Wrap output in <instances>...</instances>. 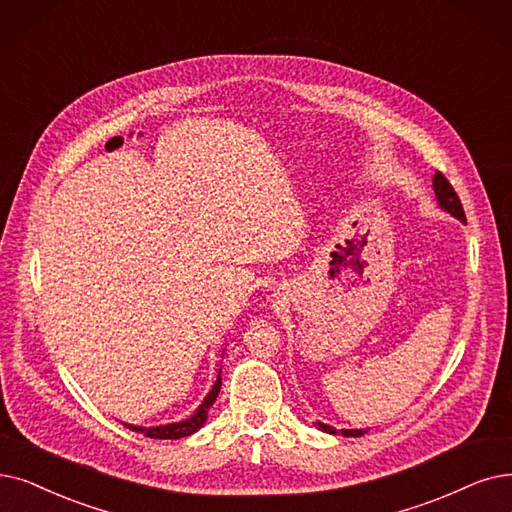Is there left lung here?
I'll list each match as a JSON object with an SVG mask.
<instances>
[{"label": "left lung", "instance_id": "1", "mask_svg": "<svg viewBox=\"0 0 512 512\" xmlns=\"http://www.w3.org/2000/svg\"><path fill=\"white\" fill-rule=\"evenodd\" d=\"M433 191H435V199H437V206L447 212L449 216L458 218L460 222H466V216H464V210H462V203L454 191V187L449 185L447 178L437 172L433 176ZM315 426H319V431L323 433H330V435H336V433H342L344 437H361L367 433V428H340V431H336L334 426L330 424H323V422H317Z\"/></svg>", "mask_w": 512, "mask_h": 512}]
</instances>
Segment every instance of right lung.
Masks as SVG:
<instances>
[{
  "mask_svg": "<svg viewBox=\"0 0 512 512\" xmlns=\"http://www.w3.org/2000/svg\"><path fill=\"white\" fill-rule=\"evenodd\" d=\"M220 384H222V378H220V372H218V378H216L214 386L210 388V393L203 397L201 405L185 420H178V422H172V424H159V426H136V424H126V426L130 428V431L145 433L151 439H180V437H189V435L197 433L203 424H206L210 407L214 405V401H216V397L220 393Z\"/></svg>",
  "mask_w": 512,
  "mask_h": 512,
  "instance_id": "obj_1",
  "label": "right lung"
}]
</instances>
